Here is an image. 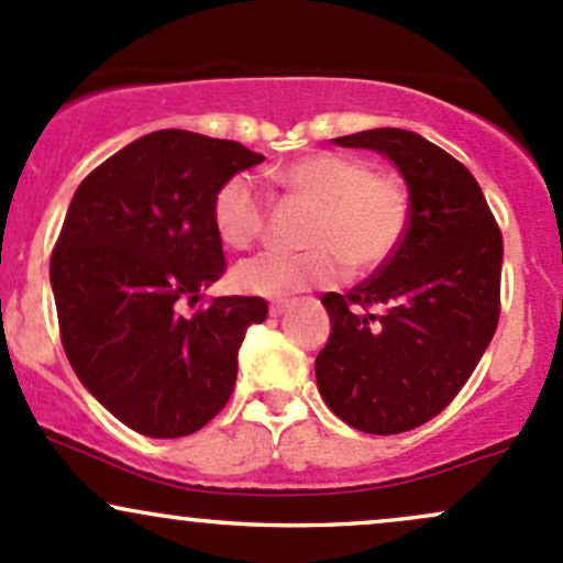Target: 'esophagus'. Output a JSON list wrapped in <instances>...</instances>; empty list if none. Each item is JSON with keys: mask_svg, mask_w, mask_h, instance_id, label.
Listing matches in <instances>:
<instances>
[{"mask_svg": "<svg viewBox=\"0 0 563 563\" xmlns=\"http://www.w3.org/2000/svg\"><path fill=\"white\" fill-rule=\"evenodd\" d=\"M288 307H291V301H288V299H280V301H275V305L269 307V314H272V318H277V314H283V312H286Z\"/></svg>", "mask_w": 563, "mask_h": 563, "instance_id": "obj_1", "label": "esophagus"}]
</instances>
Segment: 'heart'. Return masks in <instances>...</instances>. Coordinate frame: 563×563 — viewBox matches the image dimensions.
<instances>
[{
    "instance_id": "heart-1",
    "label": "heart",
    "mask_w": 563,
    "mask_h": 563,
    "mask_svg": "<svg viewBox=\"0 0 563 563\" xmlns=\"http://www.w3.org/2000/svg\"><path fill=\"white\" fill-rule=\"evenodd\" d=\"M286 195L312 206L301 253L264 251L234 267V286L253 296H286L342 280L350 267H385L409 232V191L355 154L318 152L272 173ZM269 197L251 173H234L213 197V227L232 249L262 238Z\"/></svg>"
}]
</instances>
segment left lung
<instances>
[{
	"label": "left lung",
	"instance_id": "left-lung-1",
	"mask_svg": "<svg viewBox=\"0 0 563 563\" xmlns=\"http://www.w3.org/2000/svg\"><path fill=\"white\" fill-rule=\"evenodd\" d=\"M390 157L409 187L398 253L350 294H325L331 336L314 376L350 428L395 435L424 424L465 387L499 320L503 234L473 173L400 128L339 135Z\"/></svg>",
	"mask_w": 563,
	"mask_h": 563
}]
</instances>
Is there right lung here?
I'll list each match as a JSON object with an SVG mask.
<instances>
[{
  "instance_id": "add662e5",
  "label": "right lung",
  "mask_w": 563,
  "mask_h": 563,
  "mask_svg": "<svg viewBox=\"0 0 563 563\" xmlns=\"http://www.w3.org/2000/svg\"><path fill=\"white\" fill-rule=\"evenodd\" d=\"M238 141L154 131L79 184L51 256L60 342L74 374L122 424L150 438L206 428L238 379L262 296L197 301L224 275L213 197L262 163Z\"/></svg>"
}]
</instances>
